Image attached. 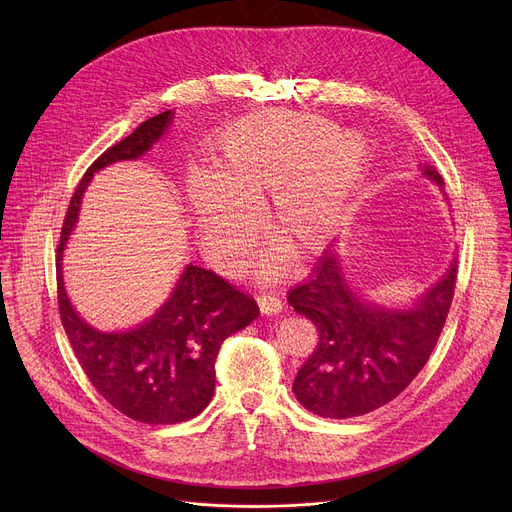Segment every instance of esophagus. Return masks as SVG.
<instances>
[{"instance_id": "34e87169", "label": "esophagus", "mask_w": 512, "mask_h": 512, "mask_svg": "<svg viewBox=\"0 0 512 512\" xmlns=\"http://www.w3.org/2000/svg\"><path fill=\"white\" fill-rule=\"evenodd\" d=\"M257 304H259V310H261L263 314H267V316L279 314L281 308H283L281 300H279L275 294H261V296L257 298Z\"/></svg>"}]
</instances>
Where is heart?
Instances as JSON below:
<instances>
[{"label": "heart", "mask_w": 512, "mask_h": 512, "mask_svg": "<svg viewBox=\"0 0 512 512\" xmlns=\"http://www.w3.org/2000/svg\"><path fill=\"white\" fill-rule=\"evenodd\" d=\"M369 162L358 133L320 115L265 111L227 127L212 145L210 168L188 176V204L202 245L216 263L235 269L255 237L263 208L267 235L291 257L322 249L346 218ZM273 253L261 273L277 275Z\"/></svg>", "instance_id": "obj_1"}]
</instances>
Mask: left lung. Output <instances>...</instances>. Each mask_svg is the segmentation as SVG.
<instances>
[{
    "instance_id": "8db88e82",
    "label": "left lung",
    "mask_w": 512,
    "mask_h": 512,
    "mask_svg": "<svg viewBox=\"0 0 512 512\" xmlns=\"http://www.w3.org/2000/svg\"><path fill=\"white\" fill-rule=\"evenodd\" d=\"M421 174L444 192V178L431 166H423ZM456 263L411 306L387 308L348 283L344 263L330 247L310 277L287 296L289 306L318 330V346L294 381L298 401L320 417L348 419L403 393L442 334L454 298Z\"/></svg>"
}]
</instances>
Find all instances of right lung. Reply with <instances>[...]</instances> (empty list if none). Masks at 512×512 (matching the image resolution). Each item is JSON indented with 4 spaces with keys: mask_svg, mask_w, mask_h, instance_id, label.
Masks as SVG:
<instances>
[{
    "mask_svg": "<svg viewBox=\"0 0 512 512\" xmlns=\"http://www.w3.org/2000/svg\"><path fill=\"white\" fill-rule=\"evenodd\" d=\"M172 115L164 111L143 121L91 164L70 198L56 257L60 320L83 371L117 411L152 425L182 423L202 413L214 393V360L221 344L249 326L259 306L214 271L190 263L152 318L123 332H101L79 316L66 296L62 253L93 176L150 152Z\"/></svg>",
    "mask_w": 512,
    "mask_h": 512,
    "instance_id": "add662e5",
    "label": "right lung"
}]
</instances>
